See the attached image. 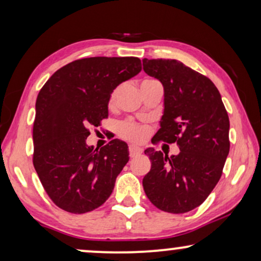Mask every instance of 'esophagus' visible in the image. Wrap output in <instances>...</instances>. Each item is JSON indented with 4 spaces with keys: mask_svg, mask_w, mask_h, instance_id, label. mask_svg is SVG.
<instances>
[{
    "mask_svg": "<svg viewBox=\"0 0 261 261\" xmlns=\"http://www.w3.org/2000/svg\"><path fill=\"white\" fill-rule=\"evenodd\" d=\"M141 153V149L135 147V146H129V156L130 158H135V156L140 155Z\"/></svg>",
    "mask_w": 261,
    "mask_h": 261,
    "instance_id": "34e87169",
    "label": "esophagus"
}]
</instances>
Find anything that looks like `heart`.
I'll list each match as a JSON object with an SVG mask.
<instances>
[{
  "instance_id": "b5f03b06",
  "label": "heart",
  "mask_w": 261,
  "mask_h": 261,
  "mask_svg": "<svg viewBox=\"0 0 261 261\" xmlns=\"http://www.w3.org/2000/svg\"><path fill=\"white\" fill-rule=\"evenodd\" d=\"M151 80H145L144 82H149ZM142 82V83H144ZM120 88H116L115 90L112 92L109 97V106L113 107L116 102V97L119 95ZM116 130L119 133L120 137H122L124 139H128V140L134 141V142H141L144 141L146 137H147L148 130L147 128L144 126H140V124L135 123L134 121L132 120H126V121H121L120 123H117L116 126Z\"/></svg>"
}]
</instances>
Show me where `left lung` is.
<instances>
[{"mask_svg": "<svg viewBox=\"0 0 261 261\" xmlns=\"http://www.w3.org/2000/svg\"><path fill=\"white\" fill-rule=\"evenodd\" d=\"M144 71L162 82L164 115L154 142H176L180 152L147 148L151 170L142 179L156 208L183 214L197 208L220 180L229 153V117L215 84L176 59H142Z\"/></svg>", "mask_w": 261, "mask_h": 261, "instance_id": "8db88e82", "label": "left lung"}]
</instances>
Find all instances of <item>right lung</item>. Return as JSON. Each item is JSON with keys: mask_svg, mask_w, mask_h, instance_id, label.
<instances>
[{"mask_svg": "<svg viewBox=\"0 0 261 261\" xmlns=\"http://www.w3.org/2000/svg\"><path fill=\"white\" fill-rule=\"evenodd\" d=\"M137 57H91L60 67L35 102L33 165L57 206L84 214L112 195L116 177L129 160L126 142L114 139L101 148L87 145L89 127L108 117L110 94L137 76Z\"/></svg>", "mask_w": 261, "mask_h": 261, "instance_id": "right-lung-1", "label": "right lung"}]
</instances>
